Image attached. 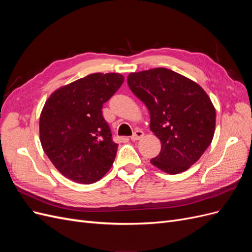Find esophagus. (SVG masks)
I'll use <instances>...</instances> for the list:
<instances>
[{
	"label": "esophagus",
	"mask_w": 252,
	"mask_h": 252,
	"mask_svg": "<svg viewBox=\"0 0 252 252\" xmlns=\"http://www.w3.org/2000/svg\"><path fill=\"white\" fill-rule=\"evenodd\" d=\"M144 136V132L142 130H135L133 132V134L131 135V140L132 141H138V140H141Z\"/></svg>",
	"instance_id": "obj_1"
}]
</instances>
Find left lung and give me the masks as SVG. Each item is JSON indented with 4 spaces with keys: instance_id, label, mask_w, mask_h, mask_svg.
I'll return each instance as SVG.
<instances>
[{
    "instance_id": "8db88e82",
    "label": "left lung",
    "mask_w": 252,
    "mask_h": 252,
    "mask_svg": "<svg viewBox=\"0 0 252 252\" xmlns=\"http://www.w3.org/2000/svg\"><path fill=\"white\" fill-rule=\"evenodd\" d=\"M129 88L147 106L150 130L162 148L150 163L169 174L190 168L208 148L216 130V108L206 91L167 68L129 73Z\"/></svg>"
}]
</instances>
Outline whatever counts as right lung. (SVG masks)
I'll list each match as a JSON object with an SVG mask.
<instances>
[{
  "instance_id": "add662e5",
  "label": "right lung",
  "mask_w": 252,
  "mask_h": 252,
  "mask_svg": "<svg viewBox=\"0 0 252 252\" xmlns=\"http://www.w3.org/2000/svg\"><path fill=\"white\" fill-rule=\"evenodd\" d=\"M124 82L121 73H91L49 95L40 116L45 154L64 177L93 184L109 171L118 144L103 118V104Z\"/></svg>"
}]
</instances>
